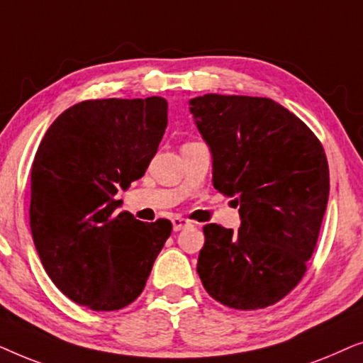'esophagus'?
I'll list each match as a JSON object with an SVG mask.
<instances>
[{
    "instance_id": "1",
    "label": "esophagus",
    "mask_w": 363,
    "mask_h": 363,
    "mask_svg": "<svg viewBox=\"0 0 363 363\" xmlns=\"http://www.w3.org/2000/svg\"><path fill=\"white\" fill-rule=\"evenodd\" d=\"M172 225H173V231H182L185 230L186 226H191V221L185 220V218H173L172 220Z\"/></svg>"
}]
</instances>
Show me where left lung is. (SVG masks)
<instances>
[{
  "label": "left lung",
  "instance_id": "left-lung-1",
  "mask_svg": "<svg viewBox=\"0 0 363 363\" xmlns=\"http://www.w3.org/2000/svg\"><path fill=\"white\" fill-rule=\"evenodd\" d=\"M190 112L213 158V186L240 205L238 233L206 225L196 271L233 309L276 304L299 284L329 200V165L309 127L266 97L205 94Z\"/></svg>",
  "mask_w": 363,
  "mask_h": 363
}]
</instances>
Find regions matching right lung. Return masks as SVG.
Segmentation results:
<instances>
[{
    "mask_svg": "<svg viewBox=\"0 0 363 363\" xmlns=\"http://www.w3.org/2000/svg\"><path fill=\"white\" fill-rule=\"evenodd\" d=\"M162 97L99 99L64 111L31 168L29 225L57 289L92 311H118L142 294L172 223L117 211L118 190L145 173L165 133Z\"/></svg>",
    "mask_w": 363,
    "mask_h": 363,
    "instance_id": "add662e5",
    "label": "right lung"
}]
</instances>
